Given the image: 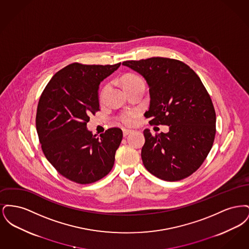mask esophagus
<instances>
[{
	"label": "esophagus",
	"instance_id": "34e87169",
	"mask_svg": "<svg viewBox=\"0 0 249 249\" xmlns=\"http://www.w3.org/2000/svg\"><path fill=\"white\" fill-rule=\"evenodd\" d=\"M131 131H132V130H130V129H123V135H124V136H127L128 134H130Z\"/></svg>",
	"mask_w": 249,
	"mask_h": 249
}]
</instances>
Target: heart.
Here are the masks:
<instances>
[{
	"label": "heart",
	"mask_w": 249,
	"mask_h": 249,
	"mask_svg": "<svg viewBox=\"0 0 249 249\" xmlns=\"http://www.w3.org/2000/svg\"><path fill=\"white\" fill-rule=\"evenodd\" d=\"M122 83H123V86H124L126 90L130 89H133V88L140 87V86L144 87V82H143V79H142V77L137 75V74H134V73L125 74L122 77ZM107 89V86L104 87V89H102L101 94H100V98L101 99L104 98ZM136 116H137V112L136 111H126V112H123V113H121L119 115V120L124 125H130L134 121Z\"/></svg>",
	"instance_id": "obj_1"
}]
</instances>
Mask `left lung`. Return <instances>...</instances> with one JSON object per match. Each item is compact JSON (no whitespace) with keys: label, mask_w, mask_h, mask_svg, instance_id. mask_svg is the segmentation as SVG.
<instances>
[{"label":"left lung","mask_w":249,"mask_h":249,"mask_svg":"<svg viewBox=\"0 0 249 249\" xmlns=\"http://www.w3.org/2000/svg\"><path fill=\"white\" fill-rule=\"evenodd\" d=\"M149 86L150 125H168L169 132L143 130L142 163L155 177L178 181L196 172L213 146L215 111L198 74L178 59L154 57L126 60Z\"/></svg>","instance_id":"1"}]
</instances>
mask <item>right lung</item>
<instances>
[{"instance_id":"add662e5","label":"right lung","mask_w":249,"mask_h":249,"mask_svg":"<svg viewBox=\"0 0 249 249\" xmlns=\"http://www.w3.org/2000/svg\"><path fill=\"white\" fill-rule=\"evenodd\" d=\"M120 64L73 62L57 71L40 96L36 122L42 150L58 173L77 184L96 182L114 166L122 130L110 128L97 136L87 123L100 111L99 85Z\"/></svg>"}]
</instances>
